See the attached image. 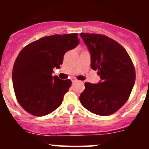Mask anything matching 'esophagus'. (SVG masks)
I'll use <instances>...</instances> for the list:
<instances>
[{"label":"esophagus","instance_id":"34e87169","mask_svg":"<svg viewBox=\"0 0 149 149\" xmlns=\"http://www.w3.org/2000/svg\"><path fill=\"white\" fill-rule=\"evenodd\" d=\"M71 81H72V83H75V82L77 81V80L75 78H71Z\"/></svg>","mask_w":149,"mask_h":149}]
</instances>
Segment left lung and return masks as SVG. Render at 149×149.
Returning a JSON list of instances; mask_svg holds the SVG:
<instances>
[{
    "label": "left lung",
    "instance_id": "1",
    "mask_svg": "<svg viewBox=\"0 0 149 149\" xmlns=\"http://www.w3.org/2000/svg\"><path fill=\"white\" fill-rule=\"evenodd\" d=\"M91 53L92 69L102 81L85 83L82 105L99 116H109L125 104L135 83L134 64L125 49L113 39L97 33H80Z\"/></svg>",
    "mask_w": 149,
    "mask_h": 149
}]
</instances>
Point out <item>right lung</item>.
<instances>
[{"mask_svg":"<svg viewBox=\"0 0 149 149\" xmlns=\"http://www.w3.org/2000/svg\"><path fill=\"white\" fill-rule=\"evenodd\" d=\"M78 33L42 37L25 46L13 69V88L19 104L29 113L43 116L57 109L71 85V80L52 76L67 51L79 44Z\"/></svg>","mask_w":149,"mask_h":149,"instance_id":"add662e5","label":"right lung"}]
</instances>
